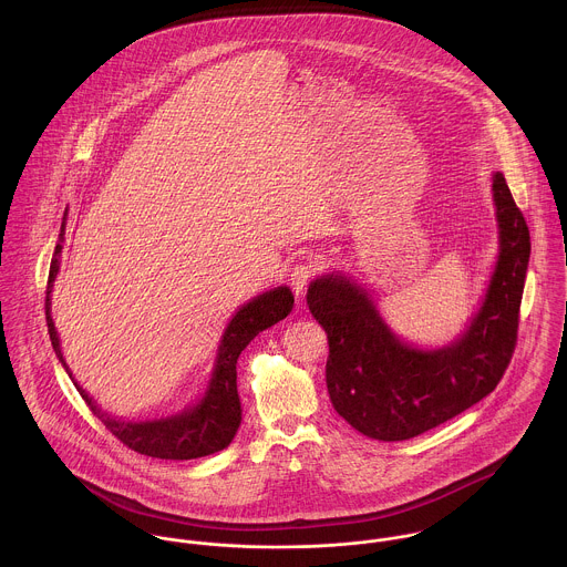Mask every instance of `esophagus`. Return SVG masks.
<instances>
[{"label":"esophagus","mask_w":567,"mask_h":567,"mask_svg":"<svg viewBox=\"0 0 567 567\" xmlns=\"http://www.w3.org/2000/svg\"><path fill=\"white\" fill-rule=\"evenodd\" d=\"M315 275H317V270H315V266H310V264H297L292 270H290V288L297 292V297L299 295H303V290L310 286V281L315 279Z\"/></svg>","instance_id":"obj_1"}]
</instances>
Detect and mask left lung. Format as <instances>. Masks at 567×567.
<instances>
[{
	"instance_id": "1",
	"label": "left lung",
	"mask_w": 567,
	"mask_h": 567,
	"mask_svg": "<svg viewBox=\"0 0 567 567\" xmlns=\"http://www.w3.org/2000/svg\"><path fill=\"white\" fill-rule=\"evenodd\" d=\"M499 255L485 303L450 347L421 351L382 321L367 292L340 275L310 284L308 306L329 340L327 391L364 436L405 441L478 404L502 380L519 327L530 231L502 172L493 174Z\"/></svg>"
}]
</instances>
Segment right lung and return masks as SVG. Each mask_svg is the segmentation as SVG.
I'll list each match as a JSON object with an SVG mask.
<instances>
[{
    "label": "right lung",
    "mask_w": 567,
    "mask_h": 567,
    "mask_svg": "<svg viewBox=\"0 0 567 567\" xmlns=\"http://www.w3.org/2000/svg\"><path fill=\"white\" fill-rule=\"evenodd\" d=\"M63 238V229H61ZM61 244L54 248V257L50 264V275H48V290H45V321H48V331L52 347L63 362L65 371L70 373L63 353H61V342L59 333L52 323L50 317V295H52V284L59 272V252ZM295 297L290 288L279 286L275 290H268L252 301L243 306L236 317L231 319L229 327L223 333V342L218 349V360L214 369V378L209 382V391L203 398V402L176 416H167L159 421H120L102 412L95 402L82 391L76 384L79 393L84 400V404L91 408V412L106 425V430L126 447L153 456V458H165V461H189V458H200L216 454L225 450L240 423H243V405H240V395H238V358L244 351V347L264 329L279 323L292 312ZM72 378V373H70Z\"/></svg>",
    "instance_id": "obj_1"
}]
</instances>
